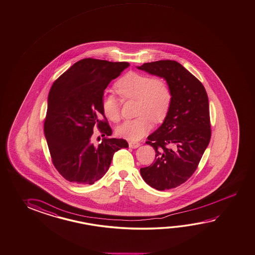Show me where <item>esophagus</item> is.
I'll use <instances>...</instances> for the list:
<instances>
[{
	"instance_id": "obj_1",
	"label": "esophagus",
	"mask_w": 255,
	"mask_h": 255,
	"mask_svg": "<svg viewBox=\"0 0 255 255\" xmlns=\"http://www.w3.org/2000/svg\"><path fill=\"white\" fill-rule=\"evenodd\" d=\"M130 148H137L140 145V143L138 142H133V141H130L128 143Z\"/></svg>"
}]
</instances>
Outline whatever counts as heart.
Returning <instances> with one entry per match:
<instances>
[{
  "label": "heart",
  "mask_w": 255,
  "mask_h": 255,
  "mask_svg": "<svg viewBox=\"0 0 255 255\" xmlns=\"http://www.w3.org/2000/svg\"><path fill=\"white\" fill-rule=\"evenodd\" d=\"M116 92L127 100H135L134 120H126L117 128L118 135L128 140H138L149 131L152 120L158 123L167 115L172 96L169 87L161 78L128 72L114 85ZM104 115L113 122L120 120L119 102L115 96L104 95L101 101Z\"/></svg>",
  "instance_id": "heart-1"
}]
</instances>
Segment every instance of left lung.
<instances>
[{
    "label": "left lung",
    "instance_id": "1",
    "mask_svg": "<svg viewBox=\"0 0 255 255\" xmlns=\"http://www.w3.org/2000/svg\"><path fill=\"white\" fill-rule=\"evenodd\" d=\"M165 79L172 96L163 124L147 136L155 151L154 163L140 168L147 185L171 189L195 173L211 138L209 102L205 87L175 60H158L136 67Z\"/></svg>",
    "mask_w": 255,
    "mask_h": 255
}]
</instances>
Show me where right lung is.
Segmentation results:
<instances>
[{
    "mask_svg": "<svg viewBox=\"0 0 255 255\" xmlns=\"http://www.w3.org/2000/svg\"><path fill=\"white\" fill-rule=\"evenodd\" d=\"M129 66L83 59L60 76L51 86L44 121V135L52 163L66 180L92 185L110 168L114 153L128 147L122 138L112 134L101 109L104 90ZM97 126L106 136L101 144L91 141Z\"/></svg>",
    "mask_w": 255,
    "mask_h": 255,
    "instance_id": "1",
    "label": "right lung"
}]
</instances>
